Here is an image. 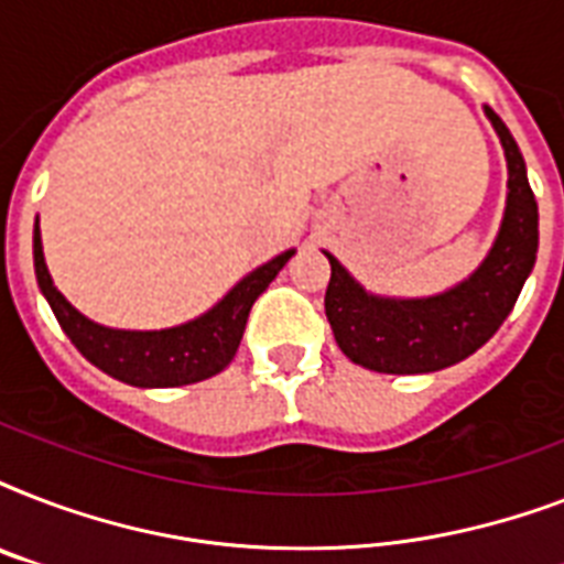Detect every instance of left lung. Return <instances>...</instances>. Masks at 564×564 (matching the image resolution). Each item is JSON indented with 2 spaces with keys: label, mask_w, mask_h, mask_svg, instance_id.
Listing matches in <instances>:
<instances>
[{
  "label": "left lung",
  "mask_w": 564,
  "mask_h": 564,
  "mask_svg": "<svg viewBox=\"0 0 564 564\" xmlns=\"http://www.w3.org/2000/svg\"><path fill=\"white\" fill-rule=\"evenodd\" d=\"M486 110L507 158V207L489 254L465 281L424 299L375 295L330 251L325 313L351 362L380 375H427L471 357L498 334L530 278L539 251V204L527 163L503 119Z\"/></svg>",
  "instance_id": "left-lung-1"
}]
</instances>
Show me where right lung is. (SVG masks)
Listing matches in <instances>:
<instances>
[{"instance_id": "1", "label": "right lung", "mask_w": 564, "mask_h": 564, "mask_svg": "<svg viewBox=\"0 0 564 564\" xmlns=\"http://www.w3.org/2000/svg\"><path fill=\"white\" fill-rule=\"evenodd\" d=\"M292 254L295 248L257 265L254 272H248L207 313L189 318L184 325L163 327V330H122V327H105L93 322L57 292L43 257L40 225L34 221V274L57 325L64 327V334L96 369L140 389H170V386L198 383L219 375L237 354L251 304L278 278Z\"/></svg>"}]
</instances>
